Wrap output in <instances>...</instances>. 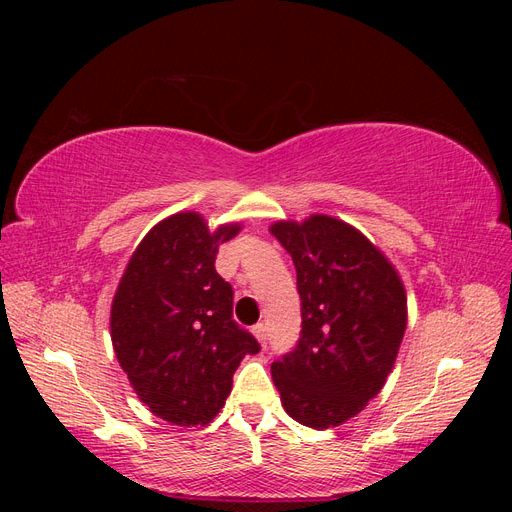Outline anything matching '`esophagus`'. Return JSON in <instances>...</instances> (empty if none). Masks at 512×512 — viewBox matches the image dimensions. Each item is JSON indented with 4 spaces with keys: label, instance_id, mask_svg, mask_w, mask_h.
I'll return each instance as SVG.
<instances>
[{
    "label": "esophagus",
    "instance_id": "obj_1",
    "mask_svg": "<svg viewBox=\"0 0 512 512\" xmlns=\"http://www.w3.org/2000/svg\"><path fill=\"white\" fill-rule=\"evenodd\" d=\"M252 331H254V337L258 339V342L265 346L267 344V327H265V324H256Z\"/></svg>",
    "mask_w": 512,
    "mask_h": 512
}]
</instances>
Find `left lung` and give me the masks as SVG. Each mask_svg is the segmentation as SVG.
<instances>
[{
  "label": "left lung",
  "mask_w": 512,
  "mask_h": 512,
  "mask_svg": "<svg viewBox=\"0 0 512 512\" xmlns=\"http://www.w3.org/2000/svg\"><path fill=\"white\" fill-rule=\"evenodd\" d=\"M269 230L292 256L303 318L297 348L271 365L273 382L294 421L337 427L359 414L393 371L408 324L404 282L344 220L314 213Z\"/></svg>",
  "instance_id": "8db88e82"
}]
</instances>
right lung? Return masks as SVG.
<instances>
[{"instance_id":"1","label":"right lung","mask_w":512,"mask_h":512,"mask_svg":"<svg viewBox=\"0 0 512 512\" xmlns=\"http://www.w3.org/2000/svg\"><path fill=\"white\" fill-rule=\"evenodd\" d=\"M241 224L209 230L179 211L136 245L111 305V339L134 393L164 421L203 427L222 410L256 339L232 320V288L215 271L218 247Z\"/></svg>"}]
</instances>
